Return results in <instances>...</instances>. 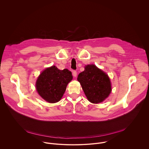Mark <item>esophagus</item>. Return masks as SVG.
Masks as SVG:
<instances>
[{
	"instance_id": "34e87169",
	"label": "esophagus",
	"mask_w": 149,
	"mask_h": 149,
	"mask_svg": "<svg viewBox=\"0 0 149 149\" xmlns=\"http://www.w3.org/2000/svg\"><path fill=\"white\" fill-rule=\"evenodd\" d=\"M72 74H73V76L74 77H76V76H77V72H76V71H75V70L73 71V73H72Z\"/></svg>"
}]
</instances>
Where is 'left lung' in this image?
I'll return each instance as SVG.
<instances>
[{"label":"left lung","mask_w":149,"mask_h":149,"mask_svg":"<svg viewBox=\"0 0 149 149\" xmlns=\"http://www.w3.org/2000/svg\"><path fill=\"white\" fill-rule=\"evenodd\" d=\"M88 100L92 103L104 101L111 92L110 80L106 73L95 65L85 66L77 77Z\"/></svg>","instance_id":"obj_1"}]
</instances>
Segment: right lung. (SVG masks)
Wrapping results in <instances>:
<instances>
[{
	"label": "right lung",
	"instance_id": "right-lung-1",
	"mask_svg": "<svg viewBox=\"0 0 149 149\" xmlns=\"http://www.w3.org/2000/svg\"><path fill=\"white\" fill-rule=\"evenodd\" d=\"M72 72L55 66L46 68L40 74L36 83L38 94L46 102L54 103L60 100L68 84L72 80Z\"/></svg>",
	"mask_w": 149,
	"mask_h": 149
}]
</instances>
